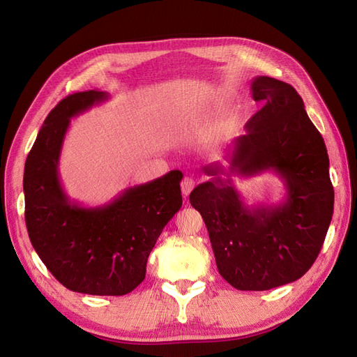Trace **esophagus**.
Returning <instances> with one entry per match:
<instances>
[{"label":"esophagus","mask_w":357,"mask_h":357,"mask_svg":"<svg viewBox=\"0 0 357 357\" xmlns=\"http://www.w3.org/2000/svg\"><path fill=\"white\" fill-rule=\"evenodd\" d=\"M195 185H197V180L193 178V177H185L181 180V192H183V195L185 197H188L189 193L193 190V188H195Z\"/></svg>","instance_id":"1"}]
</instances>
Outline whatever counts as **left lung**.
Here are the masks:
<instances>
[{
  "label": "left lung",
  "instance_id": "left-lung-1",
  "mask_svg": "<svg viewBox=\"0 0 357 357\" xmlns=\"http://www.w3.org/2000/svg\"><path fill=\"white\" fill-rule=\"evenodd\" d=\"M252 96L264 107L234 142L228 171L222 164L205 167L214 178L189 199L207 226L220 275L238 290H268L295 282L314 264L332 220L333 188L325 142L298 92L259 75ZM265 170L284 180L287 197L277 206L248 208L230 177Z\"/></svg>",
  "mask_w": 357,
  "mask_h": 357
}]
</instances>
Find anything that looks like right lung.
<instances>
[{
  "mask_svg": "<svg viewBox=\"0 0 357 357\" xmlns=\"http://www.w3.org/2000/svg\"><path fill=\"white\" fill-rule=\"evenodd\" d=\"M107 100V92H77L49 113L25 162V222L32 247L62 286L121 296L143 282L150 252L181 208L183 174L174 169L128 188L101 207L71 201L58 171L63 138L71 117Z\"/></svg>",
  "mask_w": 357,
  "mask_h": 357,
  "instance_id": "obj_1",
  "label": "right lung"
}]
</instances>
